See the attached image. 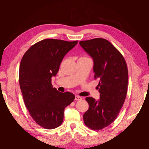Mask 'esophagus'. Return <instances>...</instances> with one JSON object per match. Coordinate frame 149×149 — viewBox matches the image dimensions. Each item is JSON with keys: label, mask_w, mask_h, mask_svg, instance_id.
<instances>
[{"label": "esophagus", "mask_w": 149, "mask_h": 149, "mask_svg": "<svg viewBox=\"0 0 149 149\" xmlns=\"http://www.w3.org/2000/svg\"><path fill=\"white\" fill-rule=\"evenodd\" d=\"M83 100V97H81V96H75V100L76 101H81Z\"/></svg>", "instance_id": "esophagus-1"}]
</instances>
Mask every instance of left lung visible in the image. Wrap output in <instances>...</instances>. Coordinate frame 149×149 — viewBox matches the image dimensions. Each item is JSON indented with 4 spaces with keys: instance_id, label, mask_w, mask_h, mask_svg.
<instances>
[{
    "instance_id": "8db88e82",
    "label": "left lung",
    "mask_w": 149,
    "mask_h": 149,
    "mask_svg": "<svg viewBox=\"0 0 149 149\" xmlns=\"http://www.w3.org/2000/svg\"><path fill=\"white\" fill-rule=\"evenodd\" d=\"M92 58L94 78H98L100 99L87 97L89 109L83 115L84 124L93 130L102 129L116 119L127 95L128 70L124 57L104 38L79 42Z\"/></svg>"
}]
</instances>
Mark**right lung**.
I'll return each instance as SVG.
<instances>
[{"instance_id": "add662e5", "label": "right lung", "mask_w": 149, "mask_h": 149, "mask_svg": "<svg viewBox=\"0 0 149 149\" xmlns=\"http://www.w3.org/2000/svg\"><path fill=\"white\" fill-rule=\"evenodd\" d=\"M77 43L45 39L31 46L22 58L19 84L25 104L31 118L45 129L60 126L65 107L74 100L73 93H60L53 88L52 78L56 75L66 54Z\"/></svg>"}]
</instances>
